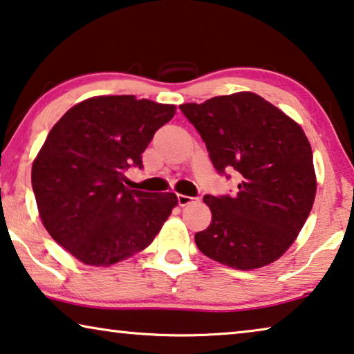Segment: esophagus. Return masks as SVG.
I'll return each mask as SVG.
<instances>
[{
	"label": "esophagus",
	"mask_w": 354,
	"mask_h": 354,
	"mask_svg": "<svg viewBox=\"0 0 354 354\" xmlns=\"http://www.w3.org/2000/svg\"><path fill=\"white\" fill-rule=\"evenodd\" d=\"M192 196H185V194H177V201H178V206L183 207V206H188V204L193 203Z\"/></svg>",
	"instance_id": "obj_1"
}]
</instances>
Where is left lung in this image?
<instances>
[{
  "label": "left lung",
  "instance_id": "obj_1",
  "mask_svg": "<svg viewBox=\"0 0 354 354\" xmlns=\"http://www.w3.org/2000/svg\"><path fill=\"white\" fill-rule=\"evenodd\" d=\"M180 110L220 174H239L234 196H211V225L194 234L206 257L234 270L273 263L299 236L316 196L313 151L299 122L254 92L212 97Z\"/></svg>",
  "mask_w": 354,
  "mask_h": 354
}]
</instances>
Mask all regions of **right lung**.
I'll return each instance as SVG.
<instances>
[{
	"instance_id": "obj_1",
	"label": "right lung",
	"mask_w": 354,
	"mask_h": 354,
	"mask_svg": "<svg viewBox=\"0 0 354 354\" xmlns=\"http://www.w3.org/2000/svg\"><path fill=\"white\" fill-rule=\"evenodd\" d=\"M176 109L136 95H97L71 106L46 137L32 166L38 212L80 262L110 266L142 252L177 206L174 193L124 185V171L142 167V153Z\"/></svg>"
}]
</instances>
